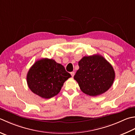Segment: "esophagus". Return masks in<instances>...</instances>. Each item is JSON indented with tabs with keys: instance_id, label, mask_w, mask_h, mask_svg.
Returning <instances> with one entry per match:
<instances>
[{
	"instance_id": "obj_1",
	"label": "esophagus",
	"mask_w": 135,
	"mask_h": 135,
	"mask_svg": "<svg viewBox=\"0 0 135 135\" xmlns=\"http://www.w3.org/2000/svg\"><path fill=\"white\" fill-rule=\"evenodd\" d=\"M71 76H73H73H74V74H75V73L74 72H71Z\"/></svg>"
}]
</instances>
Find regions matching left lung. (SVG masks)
Masks as SVG:
<instances>
[{"mask_svg":"<svg viewBox=\"0 0 135 135\" xmlns=\"http://www.w3.org/2000/svg\"><path fill=\"white\" fill-rule=\"evenodd\" d=\"M79 69L74 76L81 90L89 96L104 93L112 85L115 73L112 65L99 54L85 56L78 62Z\"/></svg>","mask_w":135,"mask_h":135,"instance_id":"8db88e82","label":"left lung"}]
</instances>
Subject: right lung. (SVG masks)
I'll use <instances>...</instances> for the list:
<instances>
[{"label": "right lung", "mask_w": 135, "mask_h": 135, "mask_svg": "<svg viewBox=\"0 0 135 135\" xmlns=\"http://www.w3.org/2000/svg\"><path fill=\"white\" fill-rule=\"evenodd\" d=\"M64 66L49 59L36 61L27 74L28 88L34 94L49 99L59 93L64 82L71 77Z\"/></svg>", "instance_id": "right-lung-1"}]
</instances>
